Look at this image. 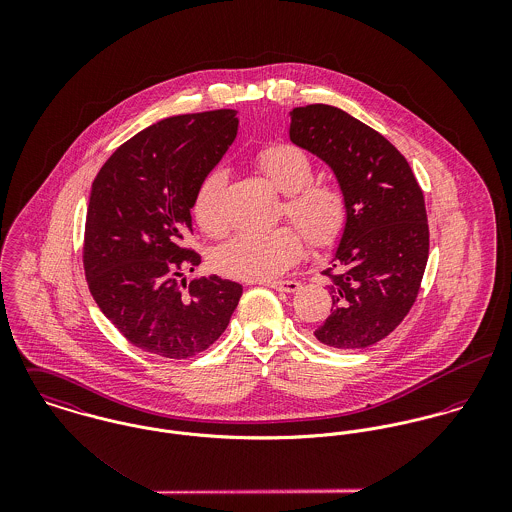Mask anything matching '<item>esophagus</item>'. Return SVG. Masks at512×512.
I'll list each match as a JSON object with an SVG mask.
<instances>
[{
    "mask_svg": "<svg viewBox=\"0 0 512 512\" xmlns=\"http://www.w3.org/2000/svg\"><path fill=\"white\" fill-rule=\"evenodd\" d=\"M266 286H270V288L276 290V292L292 293L297 292L301 284H299V282H293V280H278V282H268Z\"/></svg>",
    "mask_w": 512,
    "mask_h": 512,
    "instance_id": "34e87169",
    "label": "esophagus"
}]
</instances>
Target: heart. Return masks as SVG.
Returning a JSON list of instances; mask_svg holds the SVG:
<instances>
[{
  "label": "heart",
  "mask_w": 512,
  "mask_h": 512,
  "mask_svg": "<svg viewBox=\"0 0 512 512\" xmlns=\"http://www.w3.org/2000/svg\"><path fill=\"white\" fill-rule=\"evenodd\" d=\"M258 169L270 185L286 195L284 215L317 248H331L343 236L349 222L345 193L329 183H315L311 157L292 144H274L256 157ZM224 167L211 169L199 183L193 197V217L211 236L228 226ZM305 250L303 236L290 226L272 232H240L219 246L213 266L222 276L262 282L288 272Z\"/></svg>",
  "instance_id": "1"
}]
</instances>
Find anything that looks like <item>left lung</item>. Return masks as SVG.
<instances>
[{
	"mask_svg": "<svg viewBox=\"0 0 512 512\" xmlns=\"http://www.w3.org/2000/svg\"><path fill=\"white\" fill-rule=\"evenodd\" d=\"M290 140L331 167L349 222L331 258L333 307L315 329L333 349H365L412 309L430 252L424 193L406 157L361 120L327 104L290 112Z\"/></svg>",
	"mask_w": 512,
	"mask_h": 512,
	"instance_id": "left-lung-1",
	"label": "left lung"
}]
</instances>
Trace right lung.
I'll list each match as a JSON object with an SVG mask.
<instances>
[{"label": "right lung", "instance_id": "obj_1", "mask_svg": "<svg viewBox=\"0 0 512 512\" xmlns=\"http://www.w3.org/2000/svg\"><path fill=\"white\" fill-rule=\"evenodd\" d=\"M238 132L234 110L165 118L98 171L86 211L84 274L102 313L138 349L187 359L224 333L242 286L219 276L193 280L183 268L201 256L181 246L193 232L191 207L201 179Z\"/></svg>", "mask_w": 512, "mask_h": 512}]
</instances>
